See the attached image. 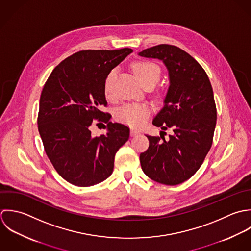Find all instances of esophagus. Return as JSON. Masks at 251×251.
I'll use <instances>...</instances> for the list:
<instances>
[{
	"instance_id": "34e87169",
	"label": "esophagus",
	"mask_w": 251,
	"mask_h": 251,
	"mask_svg": "<svg viewBox=\"0 0 251 251\" xmlns=\"http://www.w3.org/2000/svg\"><path fill=\"white\" fill-rule=\"evenodd\" d=\"M137 135H139V132H138L137 130L132 129V130H131V136H132V137H135V136H137Z\"/></svg>"
}]
</instances>
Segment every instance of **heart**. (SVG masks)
Here are the masks:
<instances>
[{"mask_svg": "<svg viewBox=\"0 0 251 251\" xmlns=\"http://www.w3.org/2000/svg\"><path fill=\"white\" fill-rule=\"evenodd\" d=\"M134 73L139 81L145 85L147 83H154L159 80L161 76L160 67L150 61H139L133 65ZM115 70H111L104 80V94L106 97L110 96L111 84L115 77ZM151 116V108L146 103H128L115 111L114 117L117 121L126 124L132 128H140L144 126Z\"/></svg>", "mask_w": 251, "mask_h": 251, "instance_id": "b5f03b06", "label": "heart"}]
</instances>
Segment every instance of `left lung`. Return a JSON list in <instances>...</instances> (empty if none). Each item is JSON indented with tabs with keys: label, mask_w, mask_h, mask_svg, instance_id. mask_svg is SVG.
<instances>
[{
	"label": "left lung",
	"mask_w": 251,
	"mask_h": 251,
	"mask_svg": "<svg viewBox=\"0 0 251 251\" xmlns=\"http://www.w3.org/2000/svg\"><path fill=\"white\" fill-rule=\"evenodd\" d=\"M140 55L162 60L169 71L165 105L152 123L174 132L167 141L147 135L150 147L140 155L142 169L156 182L176 185L200 169L211 148L217 118L212 87L200 64L177 47L159 45Z\"/></svg>",
	"instance_id": "left-lung-1"
}]
</instances>
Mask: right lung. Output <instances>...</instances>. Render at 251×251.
Returning <instances> with one entry per match:
<instances>
[{"label": "right lung", "instance_id": "obj_1", "mask_svg": "<svg viewBox=\"0 0 251 251\" xmlns=\"http://www.w3.org/2000/svg\"><path fill=\"white\" fill-rule=\"evenodd\" d=\"M132 52L121 49L74 53L52 71L43 88L38 129L45 151L56 172L75 186L105 180L112 174L116 152L129 140V127L110 122L111 115L100 107L107 105L106 75ZM94 120L107 124L105 135H91Z\"/></svg>", "mask_w": 251, "mask_h": 251}]
</instances>
